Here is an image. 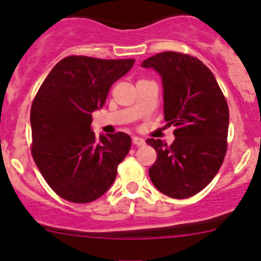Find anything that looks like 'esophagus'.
Instances as JSON below:
<instances>
[{
	"label": "esophagus",
	"instance_id": "obj_1",
	"mask_svg": "<svg viewBox=\"0 0 261 261\" xmlns=\"http://www.w3.org/2000/svg\"><path fill=\"white\" fill-rule=\"evenodd\" d=\"M133 144H134V145H136V146H141V145H144V144H145V140H144V139H141V138H139V136H134Z\"/></svg>",
	"mask_w": 261,
	"mask_h": 261
}]
</instances>
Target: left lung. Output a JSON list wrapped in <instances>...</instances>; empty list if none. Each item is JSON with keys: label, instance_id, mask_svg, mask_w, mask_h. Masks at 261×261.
Listing matches in <instances>:
<instances>
[{"label": "left lung", "instance_id": "left-lung-1", "mask_svg": "<svg viewBox=\"0 0 261 261\" xmlns=\"http://www.w3.org/2000/svg\"><path fill=\"white\" fill-rule=\"evenodd\" d=\"M162 78L164 118L173 125L174 141L147 139L156 151L149 169L158 191L172 198H188L208 186L227 150L228 106L211 70L197 58L164 51L147 58Z\"/></svg>", "mask_w": 261, "mask_h": 261}]
</instances>
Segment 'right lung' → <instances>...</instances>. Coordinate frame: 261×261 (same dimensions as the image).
<instances>
[{"label":"right lung","instance_id":"add662e5","mask_svg":"<svg viewBox=\"0 0 261 261\" xmlns=\"http://www.w3.org/2000/svg\"><path fill=\"white\" fill-rule=\"evenodd\" d=\"M134 59L67 57L41 84L30 112L33 158L50 188L67 201L88 203L103 196L128 154L125 133L96 138L92 114Z\"/></svg>","mask_w":261,"mask_h":261}]
</instances>
